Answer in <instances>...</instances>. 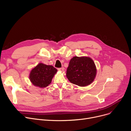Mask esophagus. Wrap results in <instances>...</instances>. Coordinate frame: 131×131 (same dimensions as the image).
Segmentation results:
<instances>
[{
  "instance_id": "obj_1",
  "label": "esophagus",
  "mask_w": 131,
  "mask_h": 131,
  "mask_svg": "<svg viewBox=\"0 0 131 131\" xmlns=\"http://www.w3.org/2000/svg\"><path fill=\"white\" fill-rule=\"evenodd\" d=\"M64 70V67H61V68H58V70L59 71H63Z\"/></svg>"
}]
</instances>
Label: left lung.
<instances>
[{"label": "left lung", "instance_id": "left-lung-1", "mask_svg": "<svg viewBox=\"0 0 131 131\" xmlns=\"http://www.w3.org/2000/svg\"><path fill=\"white\" fill-rule=\"evenodd\" d=\"M96 74V69L93 60L86 57H74L70 61L66 77L72 83L80 87L92 83Z\"/></svg>", "mask_w": 131, "mask_h": 131}]
</instances>
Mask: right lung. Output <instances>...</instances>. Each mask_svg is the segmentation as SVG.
I'll return each mask as SVG.
<instances>
[{"mask_svg":"<svg viewBox=\"0 0 131 131\" xmlns=\"http://www.w3.org/2000/svg\"><path fill=\"white\" fill-rule=\"evenodd\" d=\"M57 72V70L53 66L39 63L31 71L30 80L34 86L40 88L46 87L51 82Z\"/></svg>","mask_w":131,"mask_h":131,"instance_id":"obj_1","label":"right lung"}]
</instances>
